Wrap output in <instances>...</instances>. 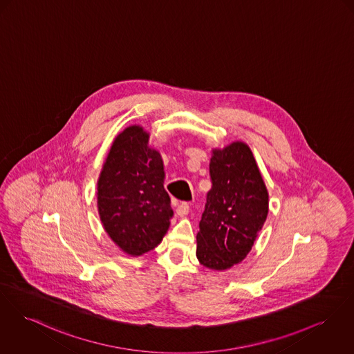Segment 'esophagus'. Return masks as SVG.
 Listing matches in <instances>:
<instances>
[{
    "label": "esophagus",
    "mask_w": 354,
    "mask_h": 354,
    "mask_svg": "<svg viewBox=\"0 0 354 354\" xmlns=\"http://www.w3.org/2000/svg\"><path fill=\"white\" fill-rule=\"evenodd\" d=\"M174 207H175V212L179 217H185L190 212V206H189L187 202H175Z\"/></svg>",
    "instance_id": "34e87169"
}]
</instances>
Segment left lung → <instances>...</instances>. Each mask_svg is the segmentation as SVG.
Returning <instances> with one entry per match:
<instances>
[{
    "mask_svg": "<svg viewBox=\"0 0 354 354\" xmlns=\"http://www.w3.org/2000/svg\"><path fill=\"white\" fill-rule=\"evenodd\" d=\"M212 190L196 234V259L213 271L241 263L250 252L270 210L268 190L244 141L213 148Z\"/></svg>",
    "mask_w": 354,
    "mask_h": 354,
    "instance_id": "left-lung-1",
    "label": "left lung"
}]
</instances>
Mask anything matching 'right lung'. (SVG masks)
I'll return each instance as SVG.
<instances>
[{
  "label": "right lung",
  "instance_id": "1",
  "mask_svg": "<svg viewBox=\"0 0 354 354\" xmlns=\"http://www.w3.org/2000/svg\"><path fill=\"white\" fill-rule=\"evenodd\" d=\"M164 176L162 155L141 125L117 135L97 180V206L110 240L128 256L156 248L169 227L174 212Z\"/></svg>",
  "mask_w": 354,
  "mask_h": 354
}]
</instances>
